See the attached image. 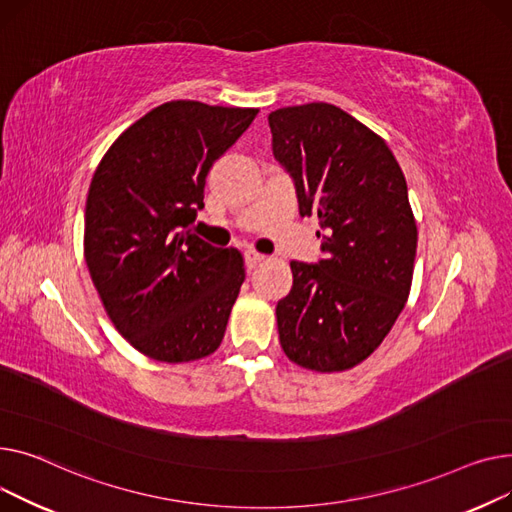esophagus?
Returning a JSON list of instances; mask_svg holds the SVG:
<instances>
[{"label":"esophagus","instance_id":"1","mask_svg":"<svg viewBox=\"0 0 512 512\" xmlns=\"http://www.w3.org/2000/svg\"><path fill=\"white\" fill-rule=\"evenodd\" d=\"M264 260H266V256L258 254L256 250H248V252H246V266H248L250 270H254L256 266H260Z\"/></svg>","mask_w":512,"mask_h":512}]
</instances>
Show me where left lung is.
<instances>
[{"instance_id":"1","label":"left lung","mask_w":512,"mask_h":512,"mask_svg":"<svg viewBox=\"0 0 512 512\" xmlns=\"http://www.w3.org/2000/svg\"><path fill=\"white\" fill-rule=\"evenodd\" d=\"M268 126L299 215L318 217L326 254L291 262L279 341L297 366L345 372L380 347L411 291L417 225L405 175L376 132L330 103L277 109Z\"/></svg>"}]
</instances>
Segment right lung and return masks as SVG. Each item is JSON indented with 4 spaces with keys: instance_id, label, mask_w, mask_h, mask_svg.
I'll list each match as a JSON object with an SVG mask.
<instances>
[{
    "instance_id": "add662e5",
    "label": "right lung",
    "mask_w": 512,
    "mask_h": 512,
    "mask_svg": "<svg viewBox=\"0 0 512 512\" xmlns=\"http://www.w3.org/2000/svg\"><path fill=\"white\" fill-rule=\"evenodd\" d=\"M258 109L169 101L103 155L84 210V260L134 349L167 364L215 353L246 279L244 256L190 233L213 163Z\"/></svg>"
}]
</instances>
